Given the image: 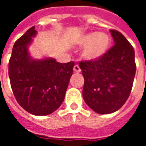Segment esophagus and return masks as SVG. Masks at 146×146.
<instances>
[{
	"instance_id": "esophagus-1",
	"label": "esophagus",
	"mask_w": 146,
	"mask_h": 146,
	"mask_svg": "<svg viewBox=\"0 0 146 146\" xmlns=\"http://www.w3.org/2000/svg\"><path fill=\"white\" fill-rule=\"evenodd\" d=\"M73 71L76 72V73H80L81 70H80V66L78 65H75L74 67H73Z\"/></svg>"
}]
</instances>
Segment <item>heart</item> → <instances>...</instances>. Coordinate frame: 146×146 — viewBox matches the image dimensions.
Instances as JSON below:
<instances>
[{
    "label": "heart",
    "mask_w": 146,
    "mask_h": 146,
    "mask_svg": "<svg viewBox=\"0 0 146 146\" xmlns=\"http://www.w3.org/2000/svg\"><path fill=\"white\" fill-rule=\"evenodd\" d=\"M111 39L108 34L92 32L87 34L80 40L83 47H87L84 51V56L89 60L98 59L104 55L110 48Z\"/></svg>",
    "instance_id": "b5f03b06"
}]
</instances>
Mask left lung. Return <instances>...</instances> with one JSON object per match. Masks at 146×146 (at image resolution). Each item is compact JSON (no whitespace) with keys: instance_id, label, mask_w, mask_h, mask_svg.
<instances>
[{"instance_id":"1","label":"left lung","mask_w":146,"mask_h":146,"mask_svg":"<svg viewBox=\"0 0 146 146\" xmlns=\"http://www.w3.org/2000/svg\"><path fill=\"white\" fill-rule=\"evenodd\" d=\"M115 44L98 59L80 62L84 78L83 98L92 110L109 114L122 107L136 72L135 50L122 33L110 30Z\"/></svg>"}]
</instances>
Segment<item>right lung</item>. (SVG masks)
Returning <instances> with one entry per match:
<instances>
[{"mask_svg": "<svg viewBox=\"0 0 146 146\" xmlns=\"http://www.w3.org/2000/svg\"><path fill=\"white\" fill-rule=\"evenodd\" d=\"M36 33L35 27H31L15 41L8 75L18 103L33 115L45 116L62 103L75 63H60L54 58H31L27 46Z\"/></svg>", "mask_w": 146, "mask_h": 146, "instance_id": "obj_1", "label": "right lung"}]
</instances>
